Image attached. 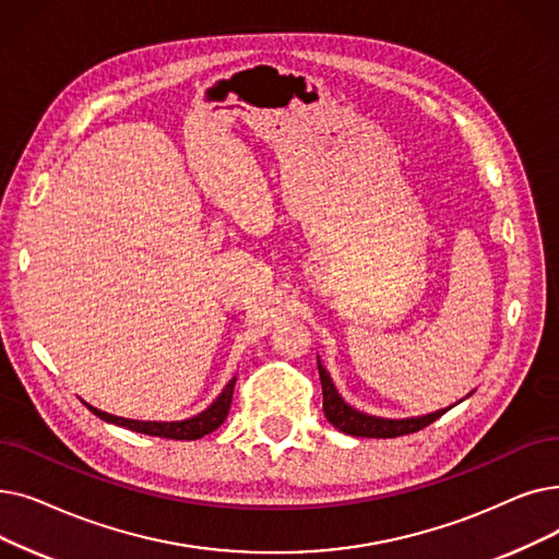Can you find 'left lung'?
Masks as SVG:
<instances>
[{
    "label": "left lung",
    "instance_id": "left-lung-1",
    "mask_svg": "<svg viewBox=\"0 0 559 559\" xmlns=\"http://www.w3.org/2000/svg\"><path fill=\"white\" fill-rule=\"evenodd\" d=\"M318 370H320V379H322V393H324V416L326 420L340 429L343 433L349 436H362V439H395V436H404V433H414L427 425H431L433 420H439L448 408H439L431 411V414L425 416H414V418H379V416H370L362 414V411L354 408L352 404H347L343 400V395L337 393V388L331 379V374L326 372V368L322 366V360L318 356ZM473 393H468L466 397H471Z\"/></svg>",
    "mask_w": 559,
    "mask_h": 559
}]
</instances>
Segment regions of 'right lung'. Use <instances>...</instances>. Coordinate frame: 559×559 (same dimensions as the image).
Returning <instances> with one entry per match:
<instances>
[{
	"instance_id": "obj_1",
	"label": "right lung",
	"mask_w": 559,
	"mask_h": 559,
	"mask_svg": "<svg viewBox=\"0 0 559 559\" xmlns=\"http://www.w3.org/2000/svg\"><path fill=\"white\" fill-rule=\"evenodd\" d=\"M235 379L233 377L224 391L219 393V397H216L205 411H201V414L191 416L187 420H174V423H159V420H132V418H120V416H111L107 414V411H100L91 406L88 402H84L88 406V411H93L95 416H98L100 420L105 423H111V425H118V427H126V429H132V431H139V433H148V436H162V439H176V441H197V439H203L205 433H212L216 427H219L228 411H230V402H233V388H235Z\"/></svg>"
}]
</instances>
